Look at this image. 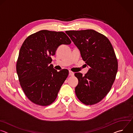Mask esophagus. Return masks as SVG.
I'll use <instances>...</instances> for the list:
<instances>
[{
	"mask_svg": "<svg viewBox=\"0 0 133 133\" xmlns=\"http://www.w3.org/2000/svg\"><path fill=\"white\" fill-rule=\"evenodd\" d=\"M69 76H72L74 75V72H72V71H71V70H69Z\"/></svg>",
	"mask_w": 133,
	"mask_h": 133,
	"instance_id": "1",
	"label": "esophagus"
}]
</instances>
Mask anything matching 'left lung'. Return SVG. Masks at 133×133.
<instances>
[{"instance_id":"1","label":"left lung","mask_w":133,"mask_h":133,"mask_svg":"<svg viewBox=\"0 0 133 133\" xmlns=\"http://www.w3.org/2000/svg\"><path fill=\"white\" fill-rule=\"evenodd\" d=\"M66 33L90 67L84 76L80 72L75 74L78 79L76 95L85 105L97 104L109 92L116 78L118 62L114 50L105 36L94 30H68Z\"/></svg>"}]
</instances>
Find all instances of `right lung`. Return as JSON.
I'll return each mask as SVG.
<instances>
[{"instance_id":"right-lung-1","label":"right lung","mask_w":133,"mask_h":133,"mask_svg":"<svg viewBox=\"0 0 133 133\" xmlns=\"http://www.w3.org/2000/svg\"><path fill=\"white\" fill-rule=\"evenodd\" d=\"M69 38L63 31L42 30L29 36L19 53L16 71L21 87L33 103L48 106L56 99L68 77V70L54 69L51 56L62 44L69 45Z\"/></svg>"}]
</instances>
